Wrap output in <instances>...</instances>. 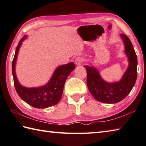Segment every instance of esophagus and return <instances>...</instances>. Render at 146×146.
Returning <instances> with one entry per match:
<instances>
[{"label": "esophagus", "mask_w": 146, "mask_h": 146, "mask_svg": "<svg viewBox=\"0 0 146 146\" xmlns=\"http://www.w3.org/2000/svg\"><path fill=\"white\" fill-rule=\"evenodd\" d=\"M84 62V59L82 57H78L75 59V63L76 65H80Z\"/></svg>", "instance_id": "obj_1"}]
</instances>
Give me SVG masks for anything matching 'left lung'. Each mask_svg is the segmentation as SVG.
I'll list each match as a JSON object with an SVG mask.
<instances>
[{"instance_id":"left-lung-1","label":"left lung","mask_w":146,"mask_h":146,"mask_svg":"<svg viewBox=\"0 0 146 146\" xmlns=\"http://www.w3.org/2000/svg\"><path fill=\"white\" fill-rule=\"evenodd\" d=\"M121 36L125 44L129 66L120 81L113 84L106 82L101 78L95 68L84 66L87 71L88 90L97 101L103 103H116L125 99L132 90L137 76V58L133 45L125 34H121Z\"/></svg>"}]
</instances>
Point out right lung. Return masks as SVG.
I'll use <instances>...</instances> for the list:
<instances>
[{"instance_id":"add662e5","label":"right lung","mask_w":146,"mask_h":146,"mask_svg":"<svg viewBox=\"0 0 146 146\" xmlns=\"http://www.w3.org/2000/svg\"><path fill=\"white\" fill-rule=\"evenodd\" d=\"M26 38L24 36L20 40L16 47L12 63L14 85L19 96L27 104L36 108H46L58 103L61 100L63 88L68 76L75 68L73 62L62 65L56 70L50 80L44 86L38 88H26L19 84L15 73V64L19 48L22 42Z\"/></svg>"}]
</instances>
